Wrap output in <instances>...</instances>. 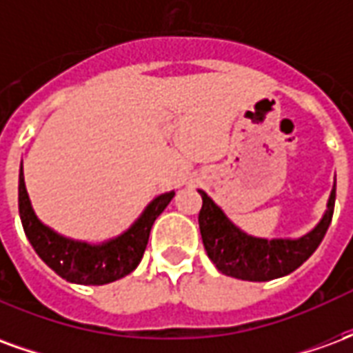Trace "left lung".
Returning a JSON list of instances; mask_svg holds the SVG:
<instances>
[{
  "label": "left lung",
  "mask_w": 353,
  "mask_h": 353,
  "mask_svg": "<svg viewBox=\"0 0 353 353\" xmlns=\"http://www.w3.org/2000/svg\"><path fill=\"white\" fill-rule=\"evenodd\" d=\"M199 192L202 196V210L199 214L200 234L208 257L214 261L217 270L238 280L268 281L296 270L318 250L333 219L336 183L333 185L323 219L316 229L299 240H265L248 236L229 221V217L223 214L221 208L215 206V202L206 192Z\"/></svg>",
  "instance_id": "left-lung-1"
}]
</instances>
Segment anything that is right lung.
<instances>
[{
  "label": "right lung",
  "mask_w": 353,
  "mask_h": 353,
  "mask_svg": "<svg viewBox=\"0 0 353 353\" xmlns=\"http://www.w3.org/2000/svg\"><path fill=\"white\" fill-rule=\"evenodd\" d=\"M174 194L176 192L170 191L157 196L138 221L115 240L90 245L60 236L45 227L32 210L22 168L19 176V212L30 244L34 245L35 253L45 261V265H49L60 278L83 285H103L130 274L143 257L154 219L164 212Z\"/></svg>",
  "instance_id": "1"
}]
</instances>
